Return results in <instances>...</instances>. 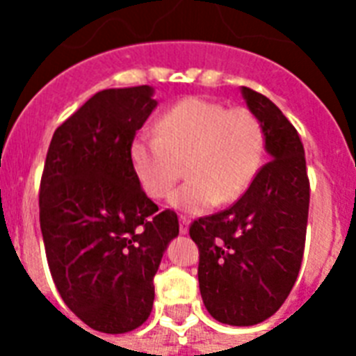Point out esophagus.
Masks as SVG:
<instances>
[{"label": "esophagus", "instance_id": "obj_1", "mask_svg": "<svg viewBox=\"0 0 356 356\" xmlns=\"http://www.w3.org/2000/svg\"><path fill=\"white\" fill-rule=\"evenodd\" d=\"M188 225H190L188 218H186V216H179V233H181V234L188 233Z\"/></svg>", "mask_w": 356, "mask_h": 356}]
</instances>
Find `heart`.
Wrapping results in <instances>:
<instances>
[{
	"label": "heart",
	"mask_w": 356,
	"mask_h": 356,
	"mask_svg": "<svg viewBox=\"0 0 356 356\" xmlns=\"http://www.w3.org/2000/svg\"><path fill=\"white\" fill-rule=\"evenodd\" d=\"M264 131L243 107L227 108L207 97H184L159 116L155 134H136L129 161L151 200H164L186 166L188 181L172 195V205L203 212L233 203L259 172Z\"/></svg>",
	"instance_id": "b5f03b06"
}]
</instances>
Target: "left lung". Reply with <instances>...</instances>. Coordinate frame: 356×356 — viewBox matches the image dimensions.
Here are the masks:
<instances>
[{
  "instance_id": "obj_1",
  "label": "left lung",
  "mask_w": 356,
  "mask_h": 356,
  "mask_svg": "<svg viewBox=\"0 0 356 356\" xmlns=\"http://www.w3.org/2000/svg\"><path fill=\"white\" fill-rule=\"evenodd\" d=\"M264 131L270 159L229 209L194 220L197 279L207 310L227 325L268 320L299 275L309 220L310 183L303 142L275 103L242 86Z\"/></svg>"
}]
</instances>
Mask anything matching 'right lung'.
Instances as JSON below:
<instances>
[{
  "mask_svg": "<svg viewBox=\"0 0 356 356\" xmlns=\"http://www.w3.org/2000/svg\"><path fill=\"white\" fill-rule=\"evenodd\" d=\"M156 102L147 85L94 94L53 133L40 179V229L53 281L94 331L122 334L151 314L177 214L145 195L129 145Z\"/></svg>",
  "mask_w": 356,
  "mask_h": 356,
  "instance_id": "1",
  "label": "right lung"
}]
</instances>
